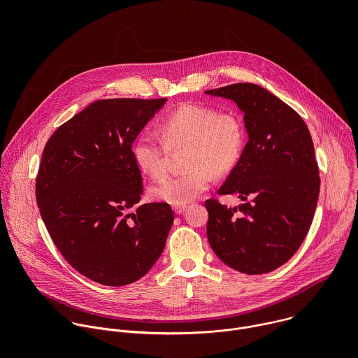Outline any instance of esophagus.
Returning a JSON list of instances; mask_svg holds the SVG:
<instances>
[{"label": "esophagus", "mask_w": 358, "mask_h": 358, "mask_svg": "<svg viewBox=\"0 0 358 358\" xmlns=\"http://www.w3.org/2000/svg\"><path fill=\"white\" fill-rule=\"evenodd\" d=\"M187 210V206H174V213L176 214H182Z\"/></svg>", "instance_id": "obj_1"}]
</instances>
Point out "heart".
<instances>
[{"instance_id": "b5f03b06", "label": "heart", "mask_w": 358, "mask_h": 358, "mask_svg": "<svg viewBox=\"0 0 358 358\" xmlns=\"http://www.w3.org/2000/svg\"><path fill=\"white\" fill-rule=\"evenodd\" d=\"M160 136L143 133L133 145L137 166L159 178L169 171L170 150L188 145L187 171L150 187L151 199L185 206L211 187L214 173L224 176L239 162L246 140L243 122L235 113H221L203 103H184L160 123Z\"/></svg>"}]
</instances>
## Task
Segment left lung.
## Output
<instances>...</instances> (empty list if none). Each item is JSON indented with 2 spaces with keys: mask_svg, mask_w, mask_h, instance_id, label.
<instances>
[{
  "mask_svg": "<svg viewBox=\"0 0 358 358\" xmlns=\"http://www.w3.org/2000/svg\"><path fill=\"white\" fill-rule=\"evenodd\" d=\"M245 113L248 143L218 194H238L236 208L210 198L207 236L217 257L246 275L286 264L309 232L320 191L310 131L285 101L253 83L206 90Z\"/></svg>",
  "mask_w": 358,
  "mask_h": 358,
  "instance_id": "left-lung-1",
  "label": "left lung"
}]
</instances>
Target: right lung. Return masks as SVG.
<instances>
[{
  "mask_svg": "<svg viewBox=\"0 0 358 358\" xmlns=\"http://www.w3.org/2000/svg\"><path fill=\"white\" fill-rule=\"evenodd\" d=\"M167 99H101L59 126L45 144L35 194L43 224L66 262L106 286L143 278L157 262L174 213L140 201L133 141Z\"/></svg>",
  "mask_w": 358,
  "mask_h": 358,
  "instance_id": "obj_1",
  "label": "right lung"
}]
</instances>
